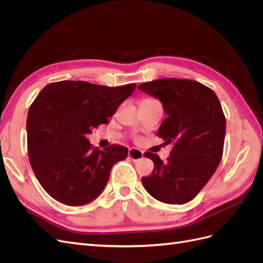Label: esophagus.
I'll return each mask as SVG.
<instances>
[{
  "label": "esophagus",
  "instance_id": "1",
  "mask_svg": "<svg viewBox=\"0 0 263 263\" xmlns=\"http://www.w3.org/2000/svg\"><path fill=\"white\" fill-rule=\"evenodd\" d=\"M128 157L132 159L133 161H138L141 158H144V153L137 148H132V149H129Z\"/></svg>",
  "mask_w": 263,
  "mask_h": 263
}]
</instances>
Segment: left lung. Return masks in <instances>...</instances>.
Wrapping results in <instances>:
<instances>
[{
    "mask_svg": "<svg viewBox=\"0 0 263 263\" xmlns=\"http://www.w3.org/2000/svg\"><path fill=\"white\" fill-rule=\"evenodd\" d=\"M138 89L161 102L166 118L157 135L164 144L173 142L168 161L158 155L144 156L155 163L142 178L147 192L166 204H185L200 193L221 160L226 119L217 95L192 80L160 79Z\"/></svg>",
    "mask_w": 263,
    "mask_h": 263,
    "instance_id": "8db88e82",
    "label": "left lung"
}]
</instances>
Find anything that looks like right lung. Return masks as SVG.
<instances>
[{
	"instance_id": "1",
	"label": "right lung",
	"mask_w": 263,
	"mask_h": 263,
	"mask_svg": "<svg viewBox=\"0 0 263 263\" xmlns=\"http://www.w3.org/2000/svg\"><path fill=\"white\" fill-rule=\"evenodd\" d=\"M136 84L109 87L84 81L47 84L27 116L29 162L37 180L55 201L80 206L95 200L106 186L113 165L128 148H92L87 135L107 124Z\"/></svg>"
}]
</instances>
